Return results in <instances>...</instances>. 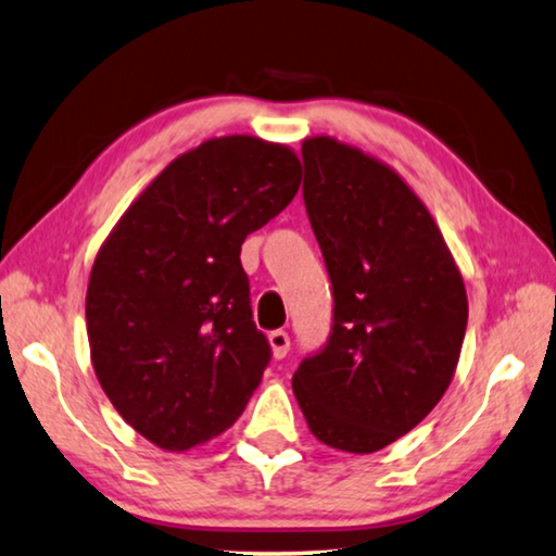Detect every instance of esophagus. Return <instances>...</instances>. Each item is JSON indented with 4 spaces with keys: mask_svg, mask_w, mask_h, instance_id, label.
I'll use <instances>...</instances> for the list:
<instances>
[{
    "mask_svg": "<svg viewBox=\"0 0 556 556\" xmlns=\"http://www.w3.org/2000/svg\"><path fill=\"white\" fill-rule=\"evenodd\" d=\"M269 344H271V354H275L277 359H285L289 352V334L285 329H275L269 334Z\"/></svg>",
    "mask_w": 556,
    "mask_h": 556,
    "instance_id": "esophagus-1",
    "label": "esophagus"
}]
</instances>
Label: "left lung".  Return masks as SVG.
<instances>
[{"label":"left lung","mask_w":556,"mask_h":556,"mask_svg":"<svg viewBox=\"0 0 556 556\" xmlns=\"http://www.w3.org/2000/svg\"><path fill=\"white\" fill-rule=\"evenodd\" d=\"M302 160L334 317L292 389L319 442L371 454L442 400L467 331V292L432 214L392 167L331 137L304 139Z\"/></svg>","instance_id":"8db88e82"}]
</instances>
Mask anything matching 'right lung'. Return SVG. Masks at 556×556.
I'll list each match as a JSON object with an SVG mask.
<instances>
[{"instance_id": "right-lung-1", "label": "right lung", "mask_w": 556, "mask_h": 556, "mask_svg": "<svg viewBox=\"0 0 556 556\" xmlns=\"http://www.w3.org/2000/svg\"><path fill=\"white\" fill-rule=\"evenodd\" d=\"M300 181L285 144L210 139L177 156L99 250L87 287L97 379L122 419L162 450L222 434L260 387L271 346L252 319L239 252Z\"/></svg>"}]
</instances>
